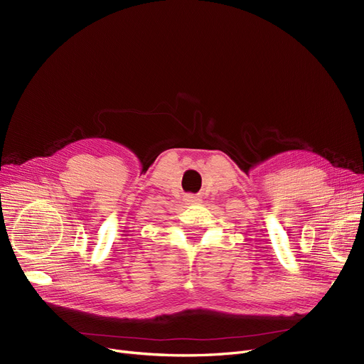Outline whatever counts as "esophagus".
Listing matches in <instances>:
<instances>
[{
	"instance_id": "34e87169",
	"label": "esophagus",
	"mask_w": 364,
	"mask_h": 364,
	"mask_svg": "<svg viewBox=\"0 0 364 364\" xmlns=\"http://www.w3.org/2000/svg\"><path fill=\"white\" fill-rule=\"evenodd\" d=\"M186 200L190 202V203H196V202H199L200 199L196 198V196H193V195H187V196H186Z\"/></svg>"
}]
</instances>
